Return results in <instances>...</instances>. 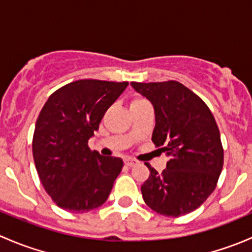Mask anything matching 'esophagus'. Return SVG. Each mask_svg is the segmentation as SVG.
Wrapping results in <instances>:
<instances>
[{
    "label": "esophagus",
    "instance_id": "1",
    "mask_svg": "<svg viewBox=\"0 0 252 252\" xmlns=\"http://www.w3.org/2000/svg\"><path fill=\"white\" fill-rule=\"evenodd\" d=\"M124 163H126L128 167H134V166H136V164H138V162H136L135 159L126 158V159H124Z\"/></svg>",
    "mask_w": 252,
    "mask_h": 252
}]
</instances>
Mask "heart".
<instances>
[{"label": "heart", "instance_id": "1", "mask_svg": "<svg viewBox=\"0 0 252 252\" xmlns=\"http://www.w3.org/2000/svg\"><path fill=\"white\" fill-rule=\"evenodd\" d=\"M142 102H146V101L142 100V98H135V100L131 102V105H138V103H142Z\"/></svg>", "mask_w": 252, "mask_h": 252}]
</instances>
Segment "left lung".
I'll use <instances>...</instances> for the list:
<instances>
[{"label":"left lung","instance_id":"left-lung-1","mask_svg":"<svg viewBox=\"0 0 252 252\" xmlns=\"http://www.w3.org/2000/svg\"><path fill=\"white\" fill-rule=\"evenodd\" d=\"M130 85L154 106L152 141L163 146L169 158L162 173L146 163L150 177L141 187L144 201L167 217L192 212L212 194L223 168L220 134L213 114L178 81Z\"/></svg>","mask_w":252,"mask_h":252}]
</instances>
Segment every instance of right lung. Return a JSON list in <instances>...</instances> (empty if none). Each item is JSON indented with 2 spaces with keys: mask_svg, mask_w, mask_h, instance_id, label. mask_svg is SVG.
Instances as JSON below:
<instances>
[{
  "mask_svg": "<svg viewBox=\"0 0 252 252\" xmlns=\"http://www.w3.org/2000/svg\"><path fill=\"white\" fill-rule=\"evenodd\" d=\"M128 83L83 79L48 97L35 124L32 156L40 180L63 210L84 213L110 196L123 159L101 156L88 142Z\"/></svg>",
  "mask_w": 252,
  "mask_h": 252,
  "instance_id": "right-lung-1",
  "label": "right lung"
}]
</instances>
